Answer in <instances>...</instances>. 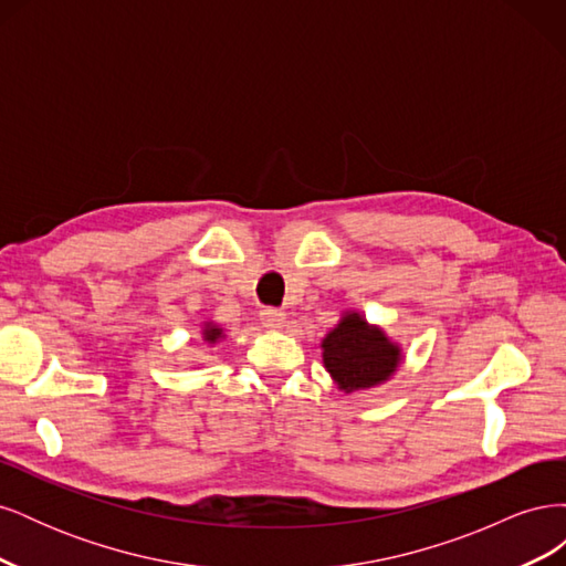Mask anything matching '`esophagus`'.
<instances>
[{"label": "esophagus", "instance_id": "esophagus-1", "mask_svg": "<svg viewBox=\"0 0 566 566\" xmlns=\"http://www.w3.org/2000/svg\"><path fill=\"white\" fill-rule=\"evenodd\" d=\"M260 321L266 325V328H281L285 323V312L276 310V306H264L260 312Z\"/></svg>", "mask_w": 566, "mask_h": 566}]
</instances>
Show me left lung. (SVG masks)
I'll list each match as a JSON object with an SVG mask.
<instances>
[{
	"label": "left lung",
	"instance_id": "8db88e82",
	"mask_svg": "<svg viewBox=\"0 0 566 566\" xmlns=\"http://www.w3.org/2000/svg\"><path fill=\"white\" fill-rule=\"evenodd\" d=\"M321 347L325 368L345 391L385 382L401 361V349L358 314L342 316Z\"/></svg>",
	"mask_w": 566,
	"mask_h": 566
}]
</instances>
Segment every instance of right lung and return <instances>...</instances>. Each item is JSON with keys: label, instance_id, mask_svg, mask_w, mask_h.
Returning <instances> with one entry per match:
<instances>
[{"label": "right lung", "instance_id": "1", "mask_svg": "<svg viewBox=\"0 0 566 566\" xmlns=\"http://www.w3.org/2000/svg\"><path fill=\"white\" fill-rule=\"evenodd\" d=\"M202 337H205V339H208V342H210V345H212V342H217V339L221 337V328H217V325H212V323H205V331H202Z\"/></svg>", "mask_w": 566, "mask_h": 566}]
</instances>
